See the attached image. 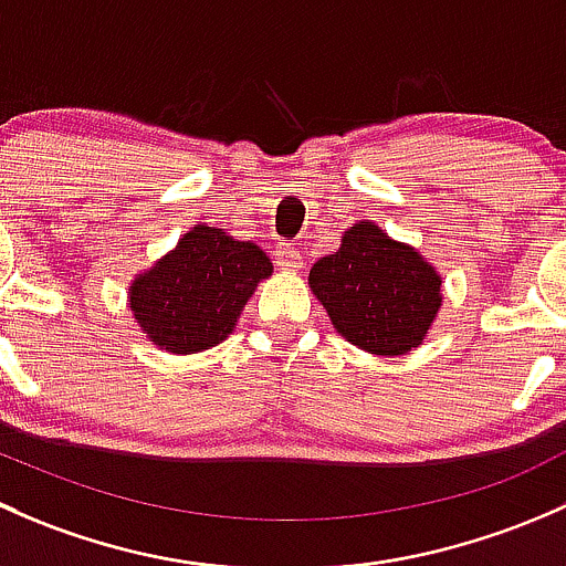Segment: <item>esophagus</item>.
<instances>
[{"mask_svg": "<svg viewBox=\"0 0 566 566\" xmlns=\"http://www.w3.org/2000/svg\"><path fill=\"white\" fill-rule=\"evenodd\" d=\"M275 264L281 266V270H300L302 264L300 250L291 248V244H283V248L275 250Z\"/></svg>", "mask_w": 566, "mask_h": 566, "instance_id": "esophagus-1", "label": "esophagus"}]
</instances>
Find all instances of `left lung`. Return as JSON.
Listing matches in <instances>:
<instances>
[{
	"mask_svg": "<svg viewBox=\"0 0 566 566\" xmlns=\"http://www.w3.org/2000/svg\"><path fill=\"white\" fill-rule=\"evenodd\" d=\"M311 289L348 343L381 357L417 348L441 305L433 266L373 223H354L340 250L313 264Z\"/></svg>",
	"mask_w": 566,
	"mask_h": 566,
	"instance_id": "obj_1",
	"label": "left lung"
}]
</instances>
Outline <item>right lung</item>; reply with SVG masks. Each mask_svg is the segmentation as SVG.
<instances>
[{"label": "right lung", "mask_w": 566, "mask_h": 566, "mask_svg": "<svg viewBox=\"0 0 566 566\" xmlns=\"http://www.w3.org/2000/svg\"><path fill=\"white\" fill-rule=\"evenodd\" d=\"M270 272L259 244L198 226L130 285V311L155 346L201 352L229 337L244 302Z\"/></svg>", "instance_id": "obj_1"}]
</instances>
